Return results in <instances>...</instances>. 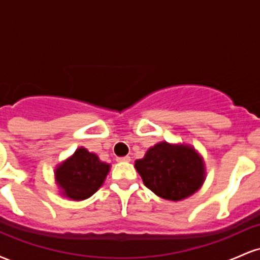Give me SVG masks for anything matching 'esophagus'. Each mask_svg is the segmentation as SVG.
Masks as SVG:
<instances>
[{"instance_id":"34e87169","label":"esophagus","mask_w":260,"mask_h":260,"mask_svg":"<svg viewBox=\"0 0 260 260\" xmlns=\"http://www.w3.org/2000/svg\"><path fill=\"white\" fill-rule=\"evenodd\" d=\"M117 161H120V162H129V161H131V156L117 157Z\"/></svg>"}]
</instances>
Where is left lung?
<instances>
[{
    "instance_id": "left-lung-1",
    "label": "left lung",
    "mask_w": 260,
    "mask_h": 260,
    "mask_svg": "<svg viewBox=\"0 0 260 260\" xmlns=\"http://www.w3.org/2000/svg\"><path fill=\"white\" fill-rule=\"evenodd\" d=\"M151 192L166 201L193 196L205 181V164L192 145L160 142L134 164Z\"/></svg>"
}]
</instances>
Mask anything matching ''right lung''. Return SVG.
Wrapping results in <instances>:
<instances>
[{
	"mask_svg": "<svg viewBox=\"0 0 260 260\" xmlns=\"http://www.w3.org/2000/svg\"><path fill=\"white\" fill-rule=\"evenodd\" d=\"M111 165L80 147L55 169L59 193L72 201H84L103 186Z\"/></svg>",
	"mask_w": 260,
	"mask_h": 260,
	"instance_id": "1",
	"label": "right lung"
}]
</instances>
